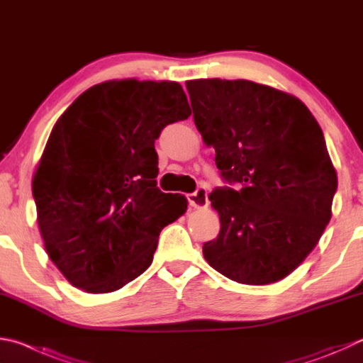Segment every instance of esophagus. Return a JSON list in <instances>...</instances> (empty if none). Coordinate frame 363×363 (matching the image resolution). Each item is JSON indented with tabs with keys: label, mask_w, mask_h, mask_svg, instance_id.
I'll return each mask as SVG.
<instances>
[{
	"label": "esophagus",
	"mask_w": 363,
	"mask_h": 363,
	"mask_svg": "<svg viewBox=\"0 0 363 363\" xmlns=\"http://www.w3.org/2000/svg\"><path fill=\"white\" fill-rule=\"evenodd\" d=\"M187 199H189V204L192 208L204 209V208H208V204H209L208 192H206V189H204V187L196 189V192L187 195Z\"/></svg>",
	"instance_id": "1"
}]
</instances>
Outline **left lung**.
Segmentation results:
<instances>
[{
  "label": "left lung",
  "mask_w": 363,
  "mask_h": 363,
  "mask_svg": "<svg viewBox=\"0 0 363 363\" xmlns=\"http://www.w3.org/2000/svg\"><path fill=\"white\" fill-rule=\"evenodd\" d=\"M194 122L223 179L211 206L220 232L204 242L216 272L249 286L291 274L330 222L338 177L318 121L298 98L246 79L187 81Z\"/></svg>",
  "instance_id": "obj_1"
}]
</instances>
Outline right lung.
<instances>
[{
	"mask_svg": "<svg viewBox=\"0 0 363 363\" xmlns=\"http://www.w3.org/2000/svg\"><path fill=\"white\" fill-rule=\"evenodd\" d=\"M192 114L181 84L106 81L77 96L52 128L33 176L45 252L89 294L122 289L146 272L163 227L187 211L157 189L154 143Z\"/></svg>",
	"mask_w": 363,
	"mask_h": 363,
	"instance_id": "right-lung-1",
	"label": "right lung"
}]
</instances>
